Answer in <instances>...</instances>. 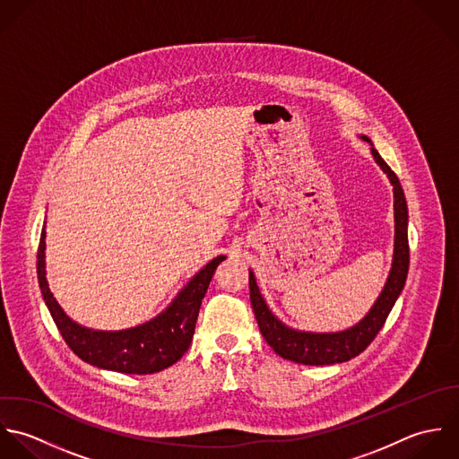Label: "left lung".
Listing matches in <instances>:
<instances>
[{
  "instance_id": "1",
  "label": "left lung",
  "mask_w": 459,
  "mask_h": 459,
  "mask_svg": "<svg viewBox=\"0 0 459 459\" xmlns=\"http://www.w3.org/2000/svg\"><path fill=\"white\" fill-rule=\"evenodd\" d=\"M370 143L367 136H362ZM370 152L379 169L386 174L388 181L394 186V221H395V236H394V257L392 268L385 287L366 317L360 319L355 326L332 332V333H314V332H299L285 326L266 305L254 272H250V301L254 307V314L257 317V325L261 328L263 337L273 348L276 355L285 360L303 364V366H332L348 362L359 357L367 346L374 341L377 332L383 328L395 299L399 298L410 266V247H408V205L404 198V191L397 176L392 169L383 161L377 151L370 143Z\"/></svg>"
}]
</instances>
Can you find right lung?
Masks as SVG:
<instances>
[{
    "instance_id": "right-lung-1",
    "label": "right lung",
    "mask_w": 459,
    "mask_h": 459,
    "mask_svg": "<svg viewBox=\"0 0 459 459\" xmlns=\"http://www.w3.org/2000/svg\"><path fill=\"white\" fill-rule=\"evenodd\" d=\"M223 259L225 255H220L207 263L158 317L140 326L118 332H102L80 326L62 310L49 290L46 278L44 229L37 254V275L44 301L53 321L56 323V328L60 330L67 346L83 362L124 374H152L174 366L187 351L195 333L202 298L205 296L214 270Z\"/></svg>"
}]
</instances>
